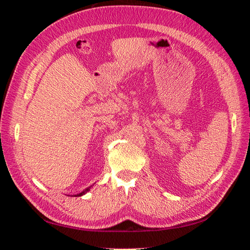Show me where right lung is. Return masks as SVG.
Masks as SVG:
<instances>
[{"mask_svg":"<svg viewBox=\"0 0 250 250\" xmlns=\"http://www.w3.org/2000/svg\"><path fill=\"white\" fill-rule=\"evenodd\" d=\"M90 188H92V186H90V187H88L87 188H85V190L84 191H83V192H81V193H79V194H77V195H75L74 196V197H79V196H82V195H84L85 193H87L89 190H90Z\"/></svg>","mask_w":250,"mask_h":250,"instance_id":"right-lung-1","label":"right lung"}]
</instances>
